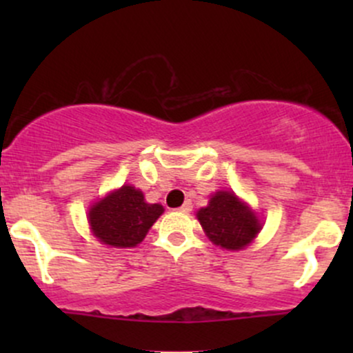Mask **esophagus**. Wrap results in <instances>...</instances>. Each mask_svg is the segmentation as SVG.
<instances>
[{
  "mask_svg": "<svg viewBox=\"0 0 353 353\" xmlns=\"http://www.w3.org/2000/svg\"><path fill=\"white\" fill-rule=\"evenodd\" d=\"M179 210H181V212H190V210H192V202L185 201L184 204H182L179 208Z\"/></svg>",
  "mask_w": 353,
  "mask_h": 353,
  "instance_id": "obj_1",
  "label": "esophagus"
}]
</instances>
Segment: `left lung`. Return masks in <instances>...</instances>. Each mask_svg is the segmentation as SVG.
<instances>
[{
  "mask_svg": "<svg viewBox=\"0 0 353 353\" xmlns=\"http://www.w3.org/2000/svg\"><path fill=\"white\" fill-rule=\"evenodd\" d=\"M197 219L210 241L229 250H239L250 244L261 230L259 219L229 190L212 196L208 208L197 212Z\"/></svg>",
  "mask_w": 353,
  "mask_h": 353,
  "instance_id": "1",
  "label": "left lung"
}]
</instances>
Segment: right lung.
<instances>
[{"instance_id": "1", "label": "right lung", "mask_w": 353, "mask_h": 353, "mask_svg": "<svg viewBox=\"0 0 353 353\" xmlns=\"http://www.w3.org/2000/svg\"><path fill=\"white\" fill-rule=\"evenodd\" d=\"M163 205L148 204L141 190L123 185L89 210V224L103 244L134 247L163 214Z\"/></svg>"}]
</instances>
